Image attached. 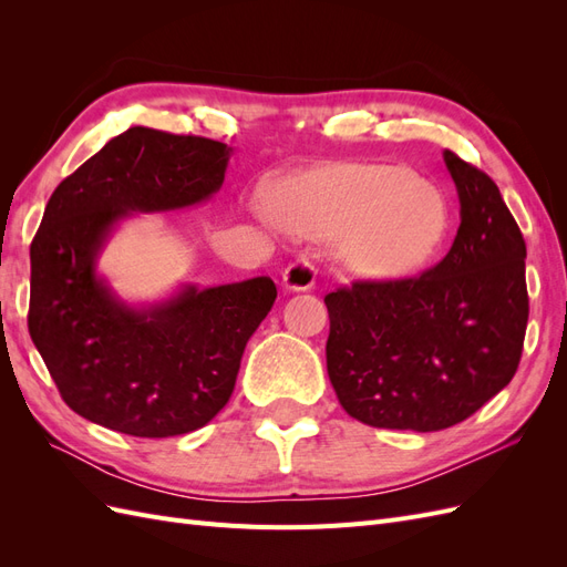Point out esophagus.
I'll list each match as a JSON object with an SVG mask.
<instances>
[{
	"mask_svg": "<svg viewBox=\"0 0 567 567\" xmlns=\"http://www.w3.org/2000/svg\"><path fill=\"white\" fill-rule=\"evenodd\" d=\"M317 281V267L312 260L307 257H300V260L290 262L284 269V288L286 290H296V293H302V290H310Z\"/></svg>",
	"mask_w": 567,
	"mask_h": 567,
	"instance_id": "34e87169",
	"label": "esophagus"
}]
</instances>
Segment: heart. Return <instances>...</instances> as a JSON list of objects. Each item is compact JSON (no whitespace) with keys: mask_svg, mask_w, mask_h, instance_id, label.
Masks as SVG:
<instances>
[{"mask_svg":"<svg viewBox=\"0 0 567 567\" xmlns=\"http://www.w3.org/2000/svg\"><path fill=\"white\" fill-rule=\"evenodd\" d=\"M286 231L338 236L342 262L371 277L421 267L447 231V203L435 186L392 165H346L293 177L274 196Z\"/></svg>","mask_w":567,"mask_h":567,"instance_id":"obj_1","label":"heart"}]
</instances>
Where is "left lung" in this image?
<instances>
[{
	"mask_svg": "<svg viewBox=\"0 0 567 567\" xmlns=\"http://www.w3.org/2000/svg\"><path fill=\"white\" fill-rule=\"evenodd\" d=\"M442 156L461 205L442 262L323 298L331 385L342 409L373 427L433 433L466 421L511 383L523 354V234L483 169L452 151Z\"/></svg>",
	"mask_w": 567,
	"mask_h": 567,
	"instance_id": "obj_1",
	"label": "left lung"
}]
</instances>
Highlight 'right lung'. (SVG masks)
<instances>
[{"instance_id": "add662e5", "label": "right lung", "mask_w": 567, "mask_h": 567, "mask_svg": "<svg viewBox=\"0 0 567 567\" xmlns=\"http://www.w3.org/2000/svg\"><path fill=\"white\" fill-rule=\"evenodd\" d=\"M231 146L130 127L51 194L30 246L28 329L75 414L134 437L213 421L234 392L248 338L277 300L269 277L182 286L153 305L120 298L96 260L120 221L210 200Z\"/></svg>"}]
</instances>
